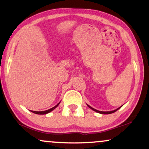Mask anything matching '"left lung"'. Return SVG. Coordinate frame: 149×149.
Instances as JSON below:
<instances>
[{
  "mask_svg": "<svg viewBox=\"0 0 149 149\" xmlns=\"http://www.w3.org/2000/svg\"><path fill=\"white\" fill-rule=\"evenodd\" d=\"M87 107H88L89 109H91V110H93V111H95V112H96V113H100V114H104V115H108V114H111V113H115V112H116L117 111V110H119L120 108H121V107H119L118 108V109H115V110H114V111H97V110H96V109H93V108H92V107H91L89 105H88V104H87Z\"/></svg>",
  "mask_w": 149,
  "mask_h": 149,
  "instance_id": "1",
  "label": "left lung"
}]
</instances>
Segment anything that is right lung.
<instances>
[{
	"mask_svg": "<svg viewBox=\"0 0 149 149\" xmlns=\"http://www.w3.org/2000/svg\"><path fill=\"white\" fill-rule=\"evenodd\" d=\"M60 102L58 104L55 106L54 107H53V108H52V109H49V110H47V111H31L32 113H33L37 114V115H45V114H47V113H50V112H52V111H54V110L55 109H56V108H57V107H58V105L60 104Z\"/></svg>",
	"mask_w": 149,
	"mask_h": 149,
	"instance_id": "right-lung-1",
	"label": "right lung"
}]
</instances>
